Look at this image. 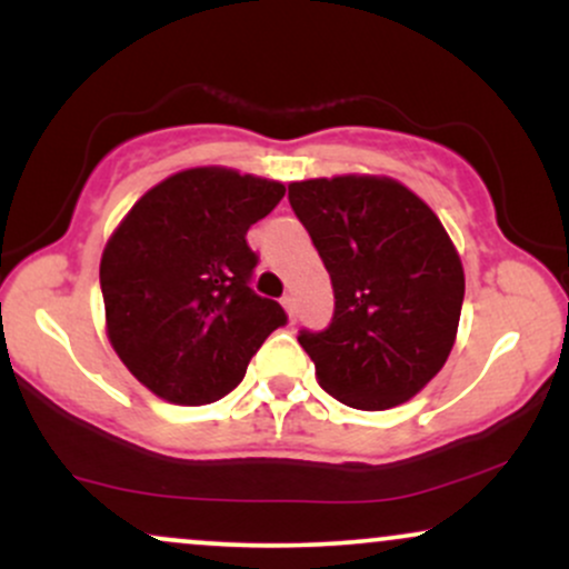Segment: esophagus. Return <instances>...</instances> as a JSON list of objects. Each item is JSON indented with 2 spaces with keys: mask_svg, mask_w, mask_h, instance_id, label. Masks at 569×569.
<instances>
[{
  "mask_svg": "<svg viewBox=\"0 0 569 569\" xmlns=\"http://www.w3.org/2000/svg\"><path fill=\"white\" fill-rule=\"evenodd\" d=\"M283 307L286 312H289L291 321H297V302H293V297H283Z\"/></svg>",
  "mask_w": 569,
  "mask_h": 569,
  "instance_id": "esophagus-1",
  "label": "esophagus"
}]
</instances>
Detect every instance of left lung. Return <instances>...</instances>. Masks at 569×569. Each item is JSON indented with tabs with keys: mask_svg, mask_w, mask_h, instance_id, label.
<instances>
[{
	"mask_svg": "<svg viewBox=\"0 0 569 569\" xmlns=\"http://www.w3.org/2000/svg\"><path fill=\"white\" fill-rule=\"evenodd\" d=\"M335 289L323 331H299L326 393L352 409L409 401L447 363L460 323V257L433 211L385 176L289 184Z\"/></svg>",
	"mask_w": 569,
	"mask_h": 569,
	"instance_id": "left-lung-1",
	"label": "left lung"
}]
</instances>
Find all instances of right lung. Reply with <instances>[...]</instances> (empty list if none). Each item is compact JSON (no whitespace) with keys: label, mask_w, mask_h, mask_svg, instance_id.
Here are the masks:
<instances>
[{"label":"right lung","mask_w":569,"mask_h":569,"mask_svg":"<svg viewBox=\"0 0 569 569\" xmlns=\"http://www.w3.org/2000/svg\"><path fill=\"white\" fill-rule=\"evenodd\" d=\"M286 194L280 181L189 168L149 189L101 257L107 335L130 375L184 407L219 401L286 312L251 289L246 232Z\"/></svg>","instance_id":"1"}]
</instances>
